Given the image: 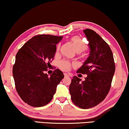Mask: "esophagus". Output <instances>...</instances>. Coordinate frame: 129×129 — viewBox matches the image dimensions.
Listing matches in <instances>:
<instances>
[{"label": "esophagus", "instance_id": "34e87169", "mask_svg": "<svg viewBox=\"0 0 129 129\" xmlns=\"http://www.w3.org/2000/svg\"><path fill=\"white\" fill-rule=\"evenodd\" d=\"M64 77H69L68 74H67V73H64Z\"/></svg>", "mask_w": 129, "mask_h": 129}]
</instances>
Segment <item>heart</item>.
I'll return each instance as SVG.
<instances>
[{
	"mask_svg": "<svg viewBox=\"0 0 129 129\" xmlns=\"http://www.w3.org/2000/svg\"><path fill=\"white\" fill-rule=\"evenodd\" d=\"M70 41L74 46L76 51L80 53L84 51L87 48V44L83 38L78 36H74L71 38ZM59 45L57 46V49H59ZM73 66L72 63L70 61L66 60H62L58 63V66L61 70L63 71H68L70 69V68Z\"/></svg>",
	"mask_w": 129,
	"mask_h": 129,
	"instance_id": "1",
	"label": "heart"
}]
</instances>
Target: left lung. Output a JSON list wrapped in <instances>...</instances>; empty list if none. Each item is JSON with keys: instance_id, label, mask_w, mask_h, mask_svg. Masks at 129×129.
Returning <instances> with one entry per match:
<instances>
[{"instance_id": "left-lung-1", "label": "left lung", "mask_w": 129, "mask_h": 129, "mask_svg": "<svg viewBox=\"0 0 129 129\" xmlns=\"http://www.w3.org/2000/svg\"><path fill=\"white\" fill-rule=\"evenodd\" d=\"M83 32L89 42L90 52L77 73L87 76L84 81L74 76L69 91L74 105L88 109L98 105L108 95L115 64L112 52L107 43L92 29H85Z\"/></svg>"}]
</instances>
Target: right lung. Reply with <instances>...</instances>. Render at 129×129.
<instances>
[{
  "label": "right lung",
  "mask_w": 129,
  "mask_h": 129,
  "mask_svg": "<svg viewBox=\"0 0 129 129\" xmlns=\"http://www.w3.org/2000/svg\"><path fill=\"white\" fill-rule=\"evenodd\" d=\"M62 38L52 35H35L17 53L13 68L15 86L20 98L28 105L40 107L48 104L64 78L59 69L50 76L44 73L53 60L56 44Z\"/></svg>",
  "instance_id": "obj_1"
}]
</instances>
